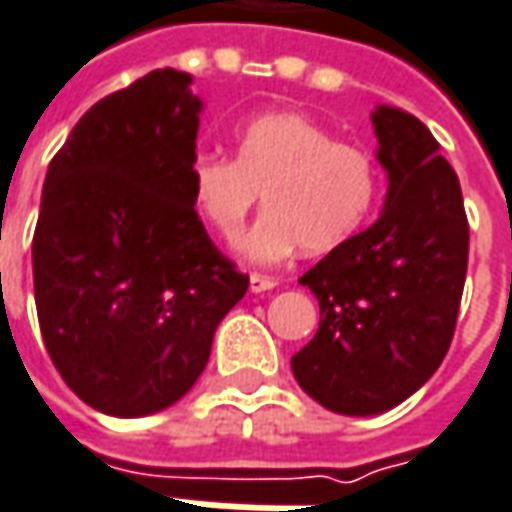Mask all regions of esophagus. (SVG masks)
Returning a JSON list of instances; mask_svg holds the SVG:
<instances>
[{"mask_svg":"<svg viewBox=\"0 0 512 512\" xmlns=\"http://www.w3.org/2000/svg\"><path fill=\"white\" fill-rule=\"evenodd\" d=\"M276 285H279V279H273V276L250 273V293H267V290H273Z\"/></svg>","mask_w":512,"mask_h":512,"instance_id":"obj_1","label":"esophagus"}]
</instances>
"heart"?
I'll list each match as a JSON object with an SVG mask.
<instances>
[{"instance_id": "heart-1", "label": "heart", "mask_w": 512, "mask_h": 512, "mask_svg": "<svg viewBox=\"0 0 512 512\" xmlns=\"http://www.w3.org/2000/svg\"><path fill=\"white\" fill-rule=\"evenodd\" d=\"M236 159L199 153L187 165V196L196 216L233 239L247 213L265 205L259 222L239 239V256L273 265L299 247L325 253L367 222L379 193L370 153L296 110H270L233 133Z\"/></svg>"}]
</instances>
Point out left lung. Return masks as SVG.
<instances>
[{
    "mask_svg": "<svg viewBox=\"0 0 512 512\" xmlns=\"http://www.w3.org/2000/svg\"><path fill=\"white\" fill-rule=\"evenodd\" d=\"M387 196L373 225L299 279L319 299V330L290 359L310 399L376 416L442 364L462 302L470 230L456 170L407 110L370 113Z\"/></svg>",
    "mask_w": 512,
    "mask_h": 512,
    "instance_id": "1",
    "label": "left lung"
}]
</instances>
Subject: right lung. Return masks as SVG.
I'll return each mask as SVG.
<instances>
[{
    "label": "right lung",
    "mask_w": 512,
    "mask_h": 512,
    "mask_svg": "<svg viewBox=\"0 0 512 512\" xmlns=\"http://www.w3.org/2000/svg\"><path fill=\"white\" fill-rule=\"evenodd\" d=\"M162 68L96 102L48 165L33 233L42 339L93 410L136 419L202 376L247 276L187 196L202 99Z\"/></svg>",
    "instance_id": "obj_1"
}]
</instances>
